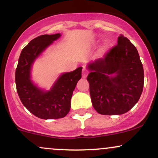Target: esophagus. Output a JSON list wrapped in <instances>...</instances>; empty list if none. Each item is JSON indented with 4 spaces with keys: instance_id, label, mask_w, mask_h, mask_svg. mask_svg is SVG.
Masks as SVG:
<instances>
[{
    "instance_id": "34e87169",
    "label": "esophagus",
    "mask_w": 158,
    "mask_h": 158,
    "mask_svg": "<svg viewBox=\"0 0 158 158\" xmlns=\"http://www.w3.org/2000/svg\"><path fill=\"white\" fill-rule=\"evenodd\" d=\"M88 70H87V68H85V67L83 66V69H82V77H83V78H85L87 77V75H88Z\"/></svg>"
}]
</instances>
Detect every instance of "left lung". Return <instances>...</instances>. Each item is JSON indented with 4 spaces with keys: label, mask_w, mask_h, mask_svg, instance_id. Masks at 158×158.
Returning <instances> with one entry per match:
<instances>
[{
    "label": "left lung",
    "mask_w": 158,
    "mask_h": 158,
    "mask_svg": "<svg viewBox=\"0 0 158 158\" xmlns=\"http://www.w3.org/2000/svg\"><path fill=\"white\" fill-rule=\"evenodd\" d=\"M88 68L92 105L99 114H125L138 102L144 71L137 50L126 37L119 35L117 44Z\"/></svg>",
    "instance_id": "left-lung-1"
}]
</instances>
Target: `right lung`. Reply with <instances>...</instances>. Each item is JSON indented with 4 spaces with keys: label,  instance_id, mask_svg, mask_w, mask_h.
<instances>
[{
    "label": "right lung",
    "instance_id": "1",
    "mask_svg": "<svg viewBox=\"0 0 158 158\" xmlns=\"http://www.w3.org/2000/svg\"><path fill=\"white\" fill-rule=\"evenodd\" d=\"M60 36V33L42 35L30 41L21 51L15 70L16 88L21 102L41 119H59L68 114L73 91L81 78L82 68L79 67L61 74L48 91L40 89L31 81L30 70L34 61Z\"/></svg>",
    "mask_w": 158,
    "mask_h": 158
}]
</instances>
